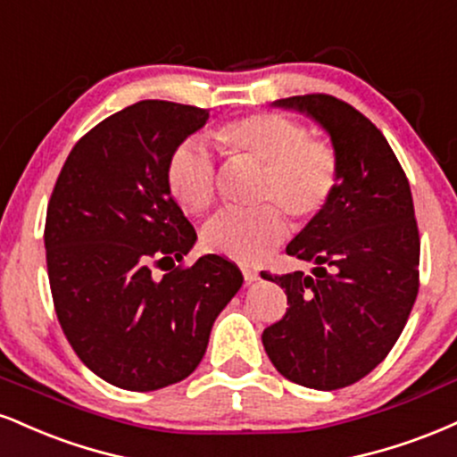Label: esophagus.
<instances>
[{
  "instance_id": "34e87169",
  "label": "esophagus",
  "mask_w": 457,
  "mask_h": 457,
  "mask_svg": "<svg viewBox=\"0 0 457 457\" xmlns=\"http://www.w3.org/2000/svg\"><path fill=\"white\" fill-rule=\"evenodd\" d=\"M244 280L248 282V284H252V282H256L259 280V271H254V270H248V267H244Z\"/></svg>"
}]
</instances>
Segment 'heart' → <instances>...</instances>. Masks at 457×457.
Listing matches in <instances>:
<instances>
[{"instance_id":"1","label":"heart","mask_w":457,"mask_h":457,"mask_svg":"<svg viewBox=\"0 0 457 457\" xmlns=\"http://www.w3.org/2000/svg\"><path fill=\"white\" fill-rule=\"evenodd\" d=\"M228 158L261 166L256 201L271 203L256 212H224L207 224L203 241L212 252L239 262H259L287 235V212L295 222H308L323 212L340 181L336 149L308 137L299 121L276 112L230 120L212 132ZM170 196L187 213H205L216 198V169L195 143H181L164 166Z\"/></svg>"}]
</instances>
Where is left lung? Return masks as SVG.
I'll list each match as a JSON object with an SVG mask.
<instances>
[{
    "label": "left lung",
    "mask_w": 457,
    "mask_h": 457,
    "mask_svg": "<svg viewBox=\"0 0 457 457\" xmlns=\"http://www.w3.org/2000/svg\"><path fill=\"white\" fill-rule=\"evenodd\" d=\"M323 126L340 162V181L323 212L287 245L314 262L271 276L287 293V314L262 331L278 372L310 389L357 383L389 355L420 291V230L409 179L383 132L327 94L273 102Z\"/></svg>",
    "instance_id": "1"
}]
</instances>
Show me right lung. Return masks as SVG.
<instances>
[{
	"mask_svg": "<svg viewBox=\"0 0 457 457\" xmlns=\"http://www.w3.org/2000/svg\"><path fill=\"white\" fill-rule=\"evenodd\" d=\"M207 120V109L166 100L126 106L74 145L53 187L45 248L59 325L80 361L115 387L155 391L190 377L244 282L218 254L154 278L196 241L164 166Z\"/></svg>",
	"mask_w": 457,
	"mask_h": 457,
	"instance_id": "obj_1",
	"label": "right lung"
}]
</instances>
